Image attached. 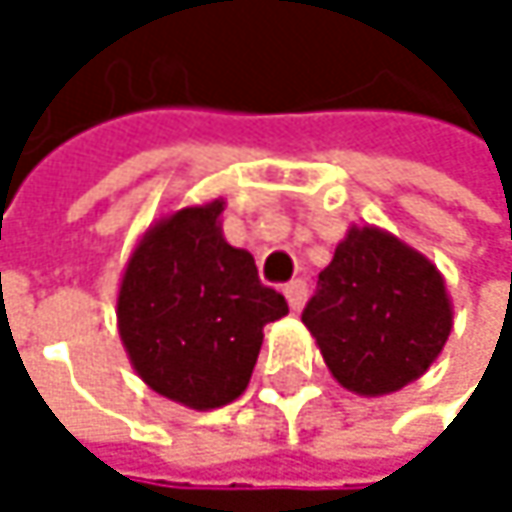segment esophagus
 I'll list each match as a JSON object with an SVG mask.
<instances>
[{
	"label": "esophagus",
	"mask_w": 512,
	"mask_h": 512,
	"mask_svg": "<svg viewBox=\"0 0 512 512\" xmlns=\"http://www.w3.org/2000/svg\"><path fill=\"white\" fill-rule=\"evenodd\" d=\"M284 296H287L290 308H293V311H299V308L305 305V299H308V284H305L302 278H296V281L284 284Z\"/></svg>",
	"instance_id": "1"
}]
</instances>
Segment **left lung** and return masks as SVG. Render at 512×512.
<instances>
[{
  "label": "left lung",
  "mask_w": 512,
  "mask_h": 512,
  "mask_svg": "<svg viewBox=\"0 0 512 512\" xmlns=\"http://www.w3.org/2000/svg\"><path fill=\"white\" fill-rule=\"evenodd\" d=\"M439 269L379 228H353L320 272L302 323L332 376L364 397L418 379L451 335Z\"/></svg>",
  "instance_id": "obj_1"
}]
</instances>
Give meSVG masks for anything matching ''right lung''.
<instances>
[{
  "label": "right lung",
  "mask_w": 512,
  "mask_h": 512,
  "mask_svg": "<svg viewBox=\"0 0 512 512\" xmlns=\"http://www.w3.org/2000/svg\"><path fill=\"white\" fill-rule=\"evenodd\" d=\"M225 204L186 207L145 234L118 293V329L136 373L189 409L237 400L255 370L263 326L287 314L257 278L255 257L225 243Z\"/></svg>",
  "instance_id": "1"
}]
</instances>
